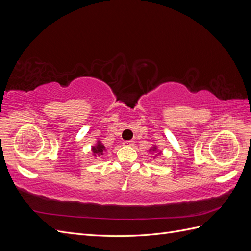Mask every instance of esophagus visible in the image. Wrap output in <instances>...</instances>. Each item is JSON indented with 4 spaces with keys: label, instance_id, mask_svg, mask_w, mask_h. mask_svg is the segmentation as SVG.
Here are the masks:
<instances>
[{
    "label": "esophagus",
    "instance_id": "34e87169",
    "mask_svg": "<svg viewBox=\"0 0 251 251\" xmlns=\"http://www.w3.org/2000/svg\"><path fill=\"white\" fill-rule=\"evenodd\" d=\"M125 146H134V140H128V141H125L124 142Z\"/></svg>",
    "mask_w": 251,
    "mask_h": 251
}]
</instances>
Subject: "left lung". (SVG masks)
<instances>
[{"label": "left lung", "mask_w": 251, "mask_h": 251, "mask_svg": "<svg viewBox=\"0 0 251 251\" xmlns=\"http://www.w3.org/2000/svg\"><path fill=\"white\" fill-rule=\"evenodd\" d=\"M150 151H158V155H159V154H161V151H158V149H157V147H156V146H154L153 148L150 149ZM158 155H156V156H158Z\"/></svg>", "instance_id": "8db88e82"}]
</instances>
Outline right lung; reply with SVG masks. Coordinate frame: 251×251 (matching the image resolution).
<instances>
[{
  "mask_svg": "<svg viewBox=\"0 0 251 251\" xmlns=\"http://www.w3.org/2000/svg\"><path fill=\"white\" fill-rule=\"evenodd\" d=\"M105 151V148L103 144L101 143V141L98 140L95 146L92 147V153L93 156H102Z\"/></svg>",
  "mask_w": 251,
  "mask_h": 251,
  "instance_id": "add662e5",
  "label": "right lung"
}]
</instances>
